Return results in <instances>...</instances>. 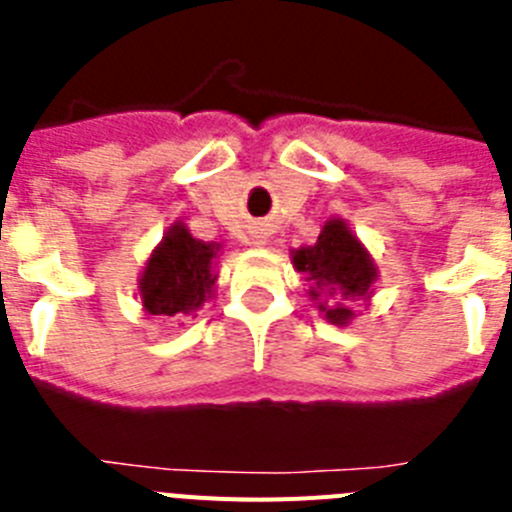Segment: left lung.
I'll return each mask as SVG.
<instances>
[{"label":"left lung","instance_id":"obj_1","mask_svg":"<svg viewBox=\"0 0 512 512\" xmlns=\"http://www.w3.org/2000/svg\"><path fill=\"white\" fill-rule=\"evenodd\" d=\"M292 264L305 274L310 282L307 295L333 325H346L354 318V302L372 295L377 282L372 256L341 217L323 225L315 246L292 251Z\"/></svg>","mask_w":512,"mask_h":512}]
</instances>
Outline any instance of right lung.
I'll list each match as a JSON object with an SVG mask.
<instances>
[{
	"label": "right lung",
	"instance_id": "obj_1",
	"mask_svg": "<svg viewBox=\"0 0 512 512\" xmlns=\"http://www.w3.org/2000/svg\"><path fill=\"white\" fill-rule=\"evenodd\" d=\"M220 243L197 241L184 223L166 230L140 274L138 292L148 315H189L212 297Z\"/></svg>",
	"mask_w": 512,
	"mask_h": 512
}]
</instances>
